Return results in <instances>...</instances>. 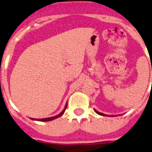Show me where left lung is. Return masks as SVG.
I'll return each instance as SVG.
<instances>
[{
	"label": "left lung",
	"mask_w": 152,
	"mask_h": 152,
	"mask_svg": "<svg viewBox=\"0 0 152 152\" xmlns=\"http://www.w3.org/2000/svg\"><path fill=\"white\" fill-rule=\"evenodd\" d=\"M94 111H95V112H96V113H97V114L100 115H102V116H112V117H114V116H117V115H105V114H103V113H99V112H98V111L96 110V109H94Z\"/></svg>",
	"instance_id": "1"
}]
</instances>
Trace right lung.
I'll return each instance as SVG.
<instances>
[{"label": "right lung", "mask_w": 152, "mask_h": 152, "mask_svg": "<svg viewBox=\"0 0 152 152\" xmlns=\"http://www.w3.org/2000/svg\"><path fill=\"white\" fill-rule=\"evenodd\" d=\"M66 107H67V103H66L65 107H64V109H63V110L62 111L61 113H60V114L56 115L53 116V117H50V118H30V119L34 120V121H39V122H49V121H52V120L56 119V118H59V117H60L61 115H63V113H64V112H65L66 109Z\"/></svg>", "instance_id": "right-lung-1"}]
</instances>
